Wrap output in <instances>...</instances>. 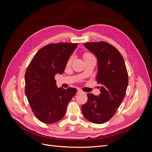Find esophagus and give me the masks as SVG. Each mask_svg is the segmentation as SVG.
<instances>
[{"mask_svg":"<svg viewBox=\"0 0 152 152\" xmlns=\"http://www.w3.org/2000/svg\"><path fill=\"white\" fill-rule=\"evenodd\" d=\"M82 91L80 89H77V94H79V93H82Z\"/></svg>","mask_w":152,"mask_h":152,"instance_id":"34e87169","label":"esophagus"}]
</instances>
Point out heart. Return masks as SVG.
Masks as SVG:
<instances>
[{
    "mask_svg": "<svg viewBox=\"0 0 152 152\" xmlns=\"http://www.w3.org/2000/svg\"><path fill=\"white\" fill-rule=\"evenodd\" d=\"M83 56H84V58L86 59V58H87L93 56V55H92V54H90V53H85L84 54V55H83ZM73 56H71L70 58H69V59H68V61H67V65H70V64L72 63V61H73Z\"/></svg>",
    "mask_w": 152,
    "mask_h": 152,
    "instance_id": "b5f03b06",
    "label": "heart"
}]
</instances>
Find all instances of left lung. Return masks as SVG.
<instances>
[{"label": "left lung", "instance_id": "1", "mask_svg": "<svg viewBox=\"0 0 152 152\" xmlns=\"http://www.w3.org/2000/svg\"><path fill=\"white\" fill-rule=\"evenodd\" d=\"M84 46L98 59L96 80L101 84L99 96L87 94V102L82 106V112L87 121L101 124L111 118L125 97L128 73L120 52L106 42H88Z\"/></svg>", "mask_w": 152, "mask_h": 152}]
</instances>
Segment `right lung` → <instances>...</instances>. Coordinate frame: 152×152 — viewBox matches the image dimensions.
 <instances>
[{
	"label": "right lung",
	"mask_w": 152,
	"mask_h": 152,
	"mask_svg": "<svg viewBox=\"0 0 152 152\" xmlns=\"http://www.w3.org/2000/svg\"><path fill=\"white\" fill-rule=\"evenodd\" d=\"M78 44H50L35 54L27 68L25 94L32 112L45 124H53L64 117L68 102L77 89L58 88L54 76L64 72Z\"/></svg>",
	"instance_id": "add662e5"
}]
</instances>
